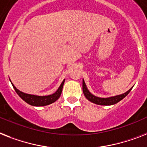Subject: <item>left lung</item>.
<instances>
[{
  "mask_svg": "<svg viewBox=\"0 0 147 147\" xmlns=\"http://www.w3.org/2000/svg\"><path fill=\"white\" fill-rule=\"evenodd\" d=\"M132 88H133V87L131 88H130L127 91H126V92L122 94H120V95L109 96V97H105V98L104 97H99V96H94V94H92L89 91L87 86H86L84 79L82 80V89H83V93H84V96L90 102H94L95 104L101 105V106H111V105L116 104L117 102L121 101L122 99L125 98V96L129 94Z\"/></svg>",
  "mask_w": 147,
  "mask_h": 147,
  "instance_id": "1",
  "label": "left lung"
}]
</instances>
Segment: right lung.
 I'll return each instance as SVG.
<instances>
[{
	"label": "right lung",
	"instance_id": "obj_1",
	"mask_svg": "<svg viewBox=\"0 0 147 147\" xmlns=\"http://www.w3.org/2000/svg\"><path fill=\"white\" fill-rule=\"evenodd\" d=\"M9 81L11 82V80L9 79ZM64 82H65V79L63 80V82H62L61 84H60V86H59L56 92L53 93V94H51V95H47V96H38V95L26 94V93L22 92L20 90H18L12 82L11 84L13 87L14 90H16V92L17 93L18 95L25 102H26L29 105L34 106V107H45V106H47V105H50L51 103H53V102H56L59 98V96L62 94Z\"/></svg>",
	"mask_w": 147,
	"mask_h": 147
}]
</instances>
